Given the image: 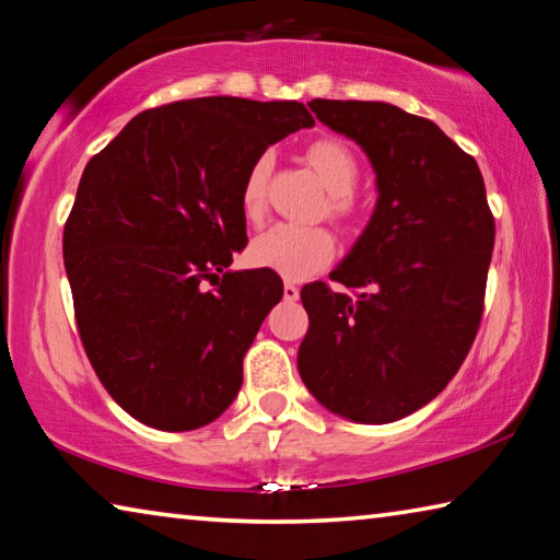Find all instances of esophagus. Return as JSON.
Returning a JSON list of instances; mask_svg holds the SVG:
<instances>
[{"label": "esophagus", "instance_id": "1", "mask_svg": "<svg viewBox=\"0 0 560 560\" xmlns=\"http://www.w3.org/2000/svg\"><path fill=\"white\" fill-rule=\"evenodd\" d=\"M299 293H301V289L296 287V283H291V281L283 283V299L287 301H296Z\"/></svg>", "mask_w": 560, "mask_h": 560}]
</instances>
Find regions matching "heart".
Instances as JSON below:
<instances>
[{
	"instance_id": "heart-1",
	"label": "heart",
	"mask_w": 560,
	"mask_h": 560,
	"mask_svg": "<svg viewBox=\"0 0 560 560\" xmlns=\"http://www.w3.org/2000/svg\"><path fill=\"white\" fill-rule=\"evenodd\" d=\"M306 160L316 170L328 195V217L348 224L355 217L353 189L360 179V165L353 150L336 138H318L306 148ZM271 155L254 160L240 192L242 214L249 222H259L267 212V183L271 175ZM336 257V240L326 226L318 224H273L254 236L249 244V261L259 269H269L289 281H303L326 269Z\"/></svg>"
}]
</instances>
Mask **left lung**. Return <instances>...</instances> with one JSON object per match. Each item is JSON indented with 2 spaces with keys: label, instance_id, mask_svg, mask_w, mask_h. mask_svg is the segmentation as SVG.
Returning <instances> with one entry per match:
<instances>
[{
  "label": "left lung",
  "instance_id": "8db88e82",
  "mask_svg": "<svg viewBox=\"0 0 560 560\" xmlns=\"http://www.w3.org/2000/svg\"><path fill=\"white\" fill-rule=\"evenodd\" d=\"M353 138L377 175L371 224L326 281L301 289L299 373L330 412L395 422L457 375L485 314L494 214L477 160L432 120L390 103H308Z\"/></svg>",
  "mask_w": 560,
  "mask_h": 560
}]
</instances>
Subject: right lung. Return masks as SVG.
<instances>
[{"label":"right lung","mask_w":560,"mask_h":560,"mask_svg":"<svg viewBox=\"0 0 560 560\" xmlns=\"http://www.w3.org/2000/svg\"><path fill=\"white\" fill-rule=\"evenodd\" d=\"M311 126L296 101L189 98L138 113L89 160L63 264L83 350L138 422L197 430L240 393L244 353L283 296L273 271L226 269L246 242L242 183Z\"/></svg>","instance_id":"obj_1"}]
</instances>
